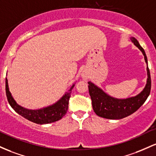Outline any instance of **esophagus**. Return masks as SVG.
Here are the masks:
<instances>
[{"label":"esophagus","instance_id":"obj_1","mask_svg":"<svg viewBox=\"0 0 156 156\" xmlns=\"http://www.w3.org/2000/svg\"><path fill=\"white\" fill-rule=\"evenodd\" d=\"M81 77H82V79H83V80H88V78H89L88 73L86 72V71H83V72L81 73Z\"/></svg>","mask_w":156,"mask_h":156}]
</instances>
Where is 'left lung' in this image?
<instances>
[{"instance_id": "left-lung-1", "label": "left lung", "mask_w": 156, "mask_h": 156, "mask_svg": "<svg viewBox=\"0 0 156 156\" xmlns=\"http://www.w3.org/2000/svg\"><path fill=\"white\" fill-rule=\"evenodd\" d=\"M130 39L131 42L142 52L144 57L145 62L147 66V83L144 89L136 96L126 99H117L108 95L94 83L90 81L88 82V90L92 100L93 109L97 116L102 118L108 119H121L130 116L144 104L150 95L151 90V78L146 54L136 38L132 37Z\"/></svg>"}]
</instances>
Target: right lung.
<instances>
[{
	"label": "right lung",
	"instance_id": "add662e5",
	"mask_svg": "<svg viewBox=\"0 0 156 156\" xmlns=\"http://www.w3.org/2000/svg\"><path fill=\"white\" fill-rule=\"evenodd\" d=\"M75 83H73L69 90L55 103L39 109H28L17 104L9 91L7 78H6V94L10 106L16 113L34 123L43 125L57 122L66 115L69 108V101L71 91Z\"/></svg>",
	"mask_w": 156,
	"mask_h": 156
}]
</instances>
